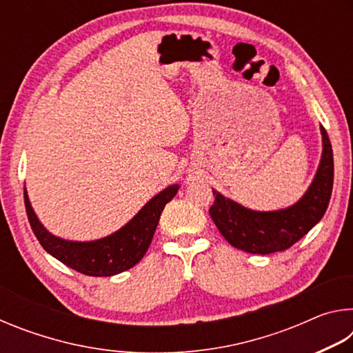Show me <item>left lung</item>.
I'll list each match as a JSON object with an SVG mask.
<instances>
[{
    "mask_svg": "<svg viewBox=\"0 0 353 353\" xmlns=\"http://www.w3.org/2000/svg\"><path fill=\"white\" fill-rule=\"evenodd\" d=\"M322 157L307 193L294 205L276 212H255L213 190L210 216L232 246L250 254H272L291 248L319 223L333 188V151L321 126Z\"/></svg>",
    "mask_w": 353,
    "mask_h": 353,
    "instance_id": "obj_1",
    "label": "left lung"
}]
</instances>
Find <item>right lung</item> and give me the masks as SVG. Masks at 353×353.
<instances>
[{
  "label": "right lung",
  "instance_id": "obj_1",
  "mask_svg": "<svg viewBox=\"0 0 353 353\" xmlns=\"http://www.w3.org/2000/svg\"><path fill=\"white\" fill-rule=\"evenodd\" d=\"M177 190L179 185H171L160 191L126 225L115 234L94 241H68L51 235L35 216L26 188L25 205L34 235L48 254L85 276L110 277L130 270L143 259L152 241L160 214L165 205L174 198Z\"/></svg>",
  "mask_w": 353,
  "mask_h": 353
}]
</instances>
